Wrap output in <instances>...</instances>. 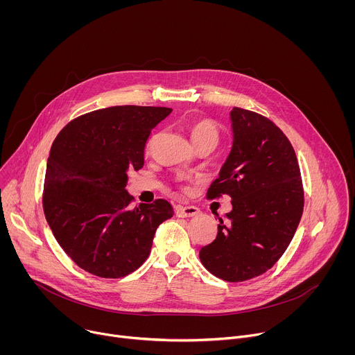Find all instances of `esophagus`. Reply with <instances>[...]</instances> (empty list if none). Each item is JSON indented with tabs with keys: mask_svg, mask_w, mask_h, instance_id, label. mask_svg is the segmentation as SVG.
<instances>
[{
	"mask_svg": "<svg viewBox=\"0 0 355 355\" xmlns=\"http://www.w3.org/2000/svg\"><path fill=\"white\" fill-rule=\"evenodd\" d=\"M199 209L195 207H177L175 208V215L178 218H192L199 215Z\"/></svg>",
	"mask_w": 355,
	"mask_h": 355,
	"instance_id": "1",
	"label": "esophagus"
}]
</instances>
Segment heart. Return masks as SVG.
Segmentation results:
<instances>
[{"mask_svg":"<svg viewBox=\"0 0 355 355\" xmlns=\"http://www.w3.org/2000/svg\"><path fill=\"white\" fill-rule=\"evenodd\" d=\"M189 136L195 147L200 144H208L215 148L220 140L219 128L209 119H199L192 122L189 125Z\"/></svg>","mask_w":355,"mask_h":355,"instance_id":"b5f03b06","label":"heart"}]
</instances>
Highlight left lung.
Here are the masks:
<instances>
[{
	"label": "left lung",
	"instance_id": "1",
	"mask_svg": "<svg viewBox=\"0 0 355 355\" xmlns=\"http://www.w3.org/2000/svg\"><path fill=\"white\" fill-rule=\"evenodd\" d=\"M233 144L208 198L226 193L232 211L199 259L215 277L241 282L268 271L289 245L303 212L295 150L284 132L256 112L233 108ZM218 216V215H216Z\"/></svg>",
	"mask_w": 355,
	"mask_h": 355
}]
</instances>
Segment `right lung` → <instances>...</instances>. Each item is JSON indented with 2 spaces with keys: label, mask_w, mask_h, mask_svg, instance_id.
<instances>
[{
  "label": "right lung",
  "mask_w": 355,
  "mask_h": 355,
  "mask_svg": "<svg viewBox=\"0 0 355 355\" xmlns=\"http://www.w3.org/2000/svg\"><path fill=\"white\" fill-rule=\"evenodd\" d=\"M171 108L122 105L81 115L55 139L47 159L43 211L66 254L84 271L121 278L148 257L157 227L174 215L166 199L130 208L128 171Z\"/></svg>",
  "instance_id": "1"
}]
</instances>
